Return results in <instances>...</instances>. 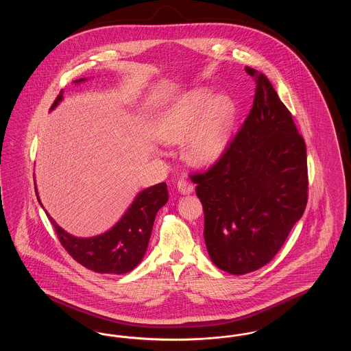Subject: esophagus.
I'll return each mask as SVG.
<instances>
[{"label": "esophagus", "mask_w": 351, "mask_h": 351, "mask_svg": "<svg viewBox=\"0 0 351 351\" xmlns=\"http://www.w3.org/2000/svg\"><path fill=\"white\" fill-rule=\"evenodd\" d=\"M178 189H179V192L183 193V195H189V193L193 192L195 186H193V184L189 183L188 180L182 179V180L178 182Z\"/></svg>", "instance_id": "obj_1"}]
</instances>
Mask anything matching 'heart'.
Segmentation results:
<instances>
[{"label": "heart", "mask_w": 351, "mask_h": 351, "mask_svg": "<svg viewBox=\"0 0 351 351\" xmlns=\"http://www.w3.org/2000/svg\"><path fill=\"white\" fill-rule=\"evenodd\" d=\"M233 104L202 89L173 101L159 122V135L167 143H185V156L196 166L217 162L226 150L233 129Z\"/></svg>", "instance_id": "obj_1"}]
</instances>
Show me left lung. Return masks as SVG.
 I'll return each instance as SVG.
<instances>
[{"label":"left lung","mask_w":351,"mask_h":351,"mask_svg":"<svg viewBox=\"0 0 351 351\" xmlns=\"http://www.w3.org/2000/svg\"><path fill=\"white\" fill-rule=\"evenodd\" d=\"M250 113L222 156L191 176L204 208V239L219 269L243 275L283 246L308 201L306 147L267 77L250 67Z\"/></svg>","instance_id":"8db88e82"}]
</instances>
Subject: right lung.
<instances>
[{"mask_svg": "<svg viewBox=\"0 0 351 351\" xmlns=\"http://www.w3.org/2000/svg\"><path fill=\"white\" fill-rule=\"evenodd\" d=\"M85 80L86 79L82 77L73 83L80 84ZM62 100L63 92L56 97L51 110ZM35 193L42 205L36 186ZM167 201V184L159 183L146 188L135 196L132 205L113 228L89 238L67 233L53 221L47 210L45 212L50 218L60 243L76 262L95 272L121 275L130 272L143 259L149 246L155 216Z\"/></svg>", "mask_w": 351, "mask_h": 351, "instance_id": "right-lung-1", "label": "right lung"}]
</instances>
